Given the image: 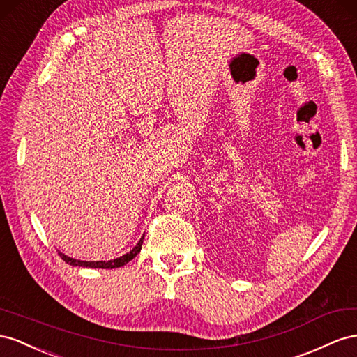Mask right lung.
<instances>
[{"mask_svg": "<svg viewBox=\"0 0 357 357\" xmlns=\"http://www.w3.org/2000/svg\"><path fill=\"white\" fill-rule=\"evenodd\" d=\"M144 239H145V235L140 238V241L136 243L135 245V248L131 250V251H128L127 254H124V256H121V257H118V259H114V260H107V261H85V260H76V259H73V257H68V256H66L64 252H61V251H58V254H59V257L63 259L66 263H68V264H71V266H80V268H101V269H115V268H121V266H124V264H127L128 261H131L133 260L137 254L140 252V250H142V243H144Z\"/></svg>", "mask_w": 357, "mask_h": 357, "instance_id": "obj_1", "label": "right lung"}]
</instances>
